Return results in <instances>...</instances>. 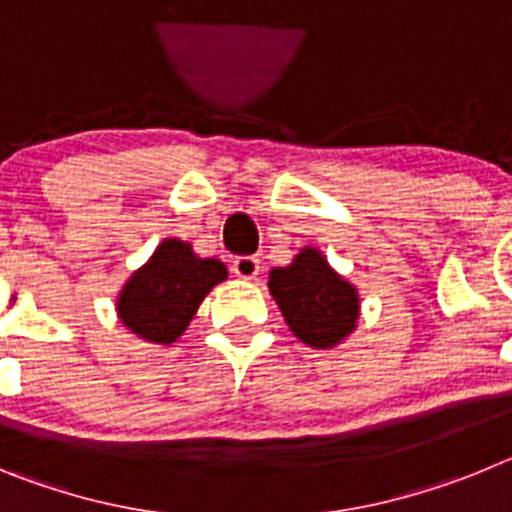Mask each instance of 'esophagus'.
Returning a JSON list of instances; mask_svg holds the SVG:
<instances>
[{"mask_svg":"<svg viewBox=\"0 0 512 512\" xmlns=\"http://www.w3.org/2000/svg\"><path fill=\"white\" fill-rule=\"evenodd\" d=\"M261 271V261L256 256H238L233 261V274L238 279H256Z\"/></svg>","mask_w":512,"mask_h":512,"instance_id":"obj_1","label":"esophagus"}]
</instances>
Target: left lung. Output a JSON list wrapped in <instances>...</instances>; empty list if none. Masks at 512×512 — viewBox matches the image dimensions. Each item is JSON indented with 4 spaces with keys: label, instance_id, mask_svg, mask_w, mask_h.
<instances>
[{
    "label": "left lung",
    "instance_id": "1",
    "mask_svg": "<svg viewBox=\"0 0 512 512\" xmlns=\"http://www.w3.org/2000/svg\"><path fill=\"white\" fill-rule=\"evenodd\" d=\"M269 292L289 330L307 346L333 348L356 328V289L338 277L315 248H302L292 264L271 269Z\"/></svg>",
    "mask_w": 512,
    "mask_h": 512
}]
</instances>
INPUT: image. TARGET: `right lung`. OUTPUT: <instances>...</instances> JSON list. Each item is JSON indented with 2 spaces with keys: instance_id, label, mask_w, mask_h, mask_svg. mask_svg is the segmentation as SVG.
<instances>
[{
  "instance_id": "1",
  "label": "right lung",
  "mask_w": 512,
  "mask_h": 512,
  "mask_svg": "<svg viewBox=\"0 0 512 512\" xmlns=\"http://www.w3.org/2000/svg\"><path fill=\"white\" fill-rule=\"evenodd\" d=\"M228 277L223 261L200 259L192 246L166 238L117 300L120 320L151 343H174L215 284Z\"/></svg>"
}]
</instances>
